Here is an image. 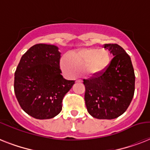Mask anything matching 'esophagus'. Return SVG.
<instances>
[{
    "instance_id": "34e87169",
    "label": "esophagus",
    "mask_w": 150,
    "mask_h": 150,
    "mask_svg": "<svg viewBox=\"0 0 150 150\" xmlns=\"http://www.w3.org/2000/svg\"><path fill=\"white\" fill-rule=\"evenodd\" d=\"M82 81L81 79H78V80H76V81H75V82H82Z\"/></svg>"
}]
</instances>
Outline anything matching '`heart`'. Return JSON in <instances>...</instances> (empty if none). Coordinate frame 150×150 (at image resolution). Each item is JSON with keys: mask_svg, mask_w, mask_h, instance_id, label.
Segmentation results:
<instances>
[{"mask_svg": "<svg viewBox=\"0 0 150 150\" xmlns=\"http://www.w3.org/2000/svg\"><path fill=\"white\" fill-rule=\"evenodd\" d=\"M110 61V54L106 49L82 48L68 52L61 60V67L70 76L81 70L85 75L96 76L104 72Z\"/></svg>", "mask_w": 150, "mask_h": 150, "instance_id": "b5f03b06", "label": "heart"}]
</instances>
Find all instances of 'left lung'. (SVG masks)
<instances>
[{
	"label": "left lung",
	"instance_id": "left-lung-1",
	"mask_svg": "<svg viewBox=\"0 0 150 150\" xmlns=\"http://www.w3.org/2000/svg\"><path fill=\"white\" fill-rule=\"evenodd\" d=\"M114 56L104 72L84 79L85 101L89 114L97 119H114L123 114L132 100L135 72L131 57L118 44H104Z\"/></svg>",
	"mask_w": 150,
	"mask_h": 150
}]
</instances>
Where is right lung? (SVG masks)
<instances>
[{
	"mask_svg": "<svg viewBox=\"0 0 150 150\" xmlns=\"http://www.w3.org/2000/svg\"><path fill=\"white\" fill-rule=\"evenodd\" d=\"M61 52L55 45L39 43L21 57L14 89L25 113L36 119H50L62 110V100L75 81L66 80L59 67Z\"/></svg>",
	"mask_w": 150,
	"mask_h": 150,
	"instance_id": "add662e5",
	"label": "right lung"
}]
</instances>
